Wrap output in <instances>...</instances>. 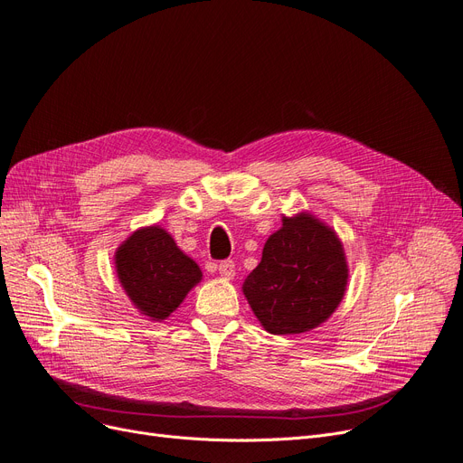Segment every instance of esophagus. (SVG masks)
<instances>
[{"mask_svg":"<svg viewBox=\"0 0 463 463\" xmlns=\"http://www.w3.org/2000/svg\"><path fill=\"white\" fill-rule=\"evenodd\" d=\"M219 274L223 276V278H227V279L234 278V274H236L234 260H231V259H227V260H221V263H219Z\"/></svg>","mask_w":463,"mask_h":463,"instance_id":"1","label":"esophagus"}]
</instances>
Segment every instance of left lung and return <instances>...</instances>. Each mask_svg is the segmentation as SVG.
<instances>
[{
    "mask_svg": "<svg viewBox=\"0 0 463 463\" xmlns=\"http://www.w3.org/2000/svg\"><path fill=\"white\" fill-rule=\"evenodd\" d=\"M346 284L343 242L331 227L303 212L281 219L242 289L269 333L297 335L324 324L343 300Z\"/></svg>",
    "mask_w": 463,
    "mask_h": 463,
    "instance_id": "obj_1",
    "label": "left lung"
}]
</instances>
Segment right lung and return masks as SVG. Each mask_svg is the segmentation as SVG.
I'll use <instances>...</instances> for the list:
<instances>
[{
	"label": "right lung",
	"mask_w": 463,
	"mask_h": 463,
	"mask_svg": "<svg viewBox=\"0 0 463 463\" xmlns=\"http://www.w3.org/2000/svg\"><path fill=\"white\" fill-rule=\"evenodd\" d=\"M115 269L132 305L153 321L166 319L203 279L194 260L158 225L132 232L115 251Z\"/></svg>",
	"instance_id": "1"
}]
</instances>
